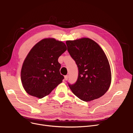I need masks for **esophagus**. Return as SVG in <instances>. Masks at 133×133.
Listing matches in <instances>:
<instances>
[{"label":"esophagus","mask_w":133,"mask_h":133,"mask_svg":"<svg viewBox=\"0 0 133 133\" xmlns=\"http://www.w3.org/2000/svg\"><path fill=\"white\" fill-rule=\"evenodd\" d=\"M68 79V75H65V80H67Z\"/></svg>","instance_id":"34e87169"}]
</instances>
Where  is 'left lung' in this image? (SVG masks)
<instances>
[{"mask_svg": "<svg viewBox=\"0 0 133 133\" xmlns=\"http://www.w3.org/2000/svg\"><path fill=\"white\" fill-rule=\"evenodd\" d=\"M67 51L78 67V77L68 85L80 100L90 101L98 99L108 90L111 79L106 55L93 40L83 38L66 41Z\"/></svg>", "mask_w": 133, "mask_h": 133, "instance_id": "left-lung-1", "label": "left lung"}]
</instances>
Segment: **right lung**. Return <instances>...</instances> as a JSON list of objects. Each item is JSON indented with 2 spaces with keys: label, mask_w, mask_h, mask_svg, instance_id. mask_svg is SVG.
<instances>
[{
  "label": "right lung",
  "mask_w": 133,
  "mask_h": 133,
  "mask_svg": "<svg viewBox=\"0 0 133 133\" xmlns=\"http://www.w3.org/2000/svg\"><path fill=\"white\" fill-rule=\"evenodd\" d=\"M67 50L65 43L54 38L41 40L31 49L21 71L25 91L41 99L48 95L64 79L58 58Z\"/></svg>",
  "instance_id": "obj_1"
}]
</instances>
